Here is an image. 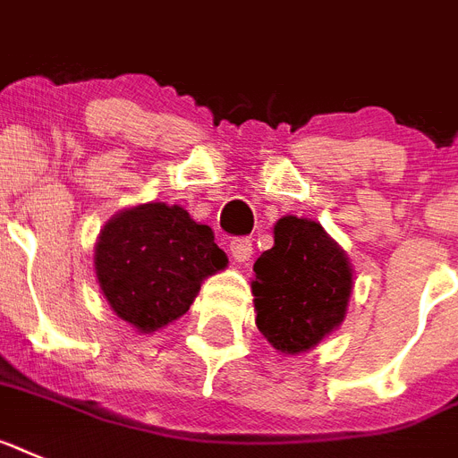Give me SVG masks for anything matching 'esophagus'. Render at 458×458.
I'll list each match as a JSON object with an SVG mask.
<instances>
[{"label": "esophagus", "mask_w": 458, "mask_h": 458, "mask_svg": "<svg viewBox=\"0 0 458 458\" xmlns=\"http://www.w3.org/2000/svg\"><path fill=\"white\" fill-rule=\"evenodd\" d=\"M229 250H232V257L236 262H248L252 255V241L250 238H233L232 243H229Z\"/></svg>", "instance_id": "obj_1"}]
</instances>
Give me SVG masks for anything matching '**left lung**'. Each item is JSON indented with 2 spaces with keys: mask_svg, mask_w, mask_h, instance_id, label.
<instances>
[{
  "mask_svg": "<svg viewBox=\"0 0 458 458\" xmlns=\"http://www.w3.org/2000/svg\"><path fill=\"white\" fill-rule=\"evenodd\" d=\"M257 327L283 353L313 349L346 316L351 267L318 222L283 217L255 262Z\"/></svg>",
  "mask_w": 458,
  "mask_h": 458,
  "instance_id": "obj_1",
  "label": "left lung"
}]
</instances>
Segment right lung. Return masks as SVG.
Masks as SVG:
<instances>
[{
  "label": "right lung",
  "mask_w": 458,
  "mask_h": 458,
  "mask_svg": "<svg viewBox=\"0 0 458 458\" xmlns=\"http://www.w3.org/2000/svg\"><path fill=\"white\" fill-rule=\"evenodd\" d=\"M225 267L213 229L165 203L119 213L96 245L98 281L109 306L142 332L184 316L203 278Z\"/></svg>",
  "instance_id": "obj_1"
}]
</instances>
